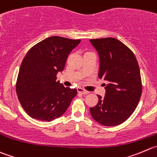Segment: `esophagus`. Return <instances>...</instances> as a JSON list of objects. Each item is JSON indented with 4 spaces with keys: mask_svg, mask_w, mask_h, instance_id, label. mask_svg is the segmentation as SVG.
<instances>
[{
    "mask_svg": "<svg viewBox=\"0 0 157 157\" xmlns=\"http://www.w3.org/2000/svg\"><path fill=\"white\" fill-rule=\"evenodd\" d=\"M78 92H79V93L81 94H83V95H86V94H89V92H88V91L85 90V89H82V88H78Z\"/></svg>",
    "mask_w": 157,
    "mask_h": 157,
    "instance_id": "34e87169",
    "label": "esophagus"
}]
</instances>
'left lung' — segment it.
I'll return each mask as SVG.
<instances>
[{
	"label": "left lung",
	"mask_w": 157,
	"mask_h": 157,
	"mask_svg": "<svg viewBox=\"0 0 157 157\" xmlns=\"http://www.w3.org/2000/svg\"><path fill=\"white\" fill-rule=\"evenodd\" d=\"M99 55L98 77L106 84L105 96L90 108L91 116L105 126L122 124L132 114L140 102L142 80L133 52L114 38L91 39Z\"/></svg>",
	"instance_id": "8db88e82"
}]
</instances>
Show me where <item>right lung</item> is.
I'll list each match as a JSON object with an SVG mask.
<instances>
[{
    "label": "right lung",
    "instance_id": "1",
    "mask_svg": "<svg viewBox=\"0 0 157 157\" xmlns=\"http://www.w3.org/2000/svg\"><path fill=\"white\" fill-rule=\"evenodd\" d=\"M81 40L52 36L31 48L21 65L16 82V92L25 111L31 118L48 121L65 113L75 89L61 84L57 79L67 58Z\"/></svg>",
    "mask_w": 157,
    "mask_h": 157
}]
</instances>
